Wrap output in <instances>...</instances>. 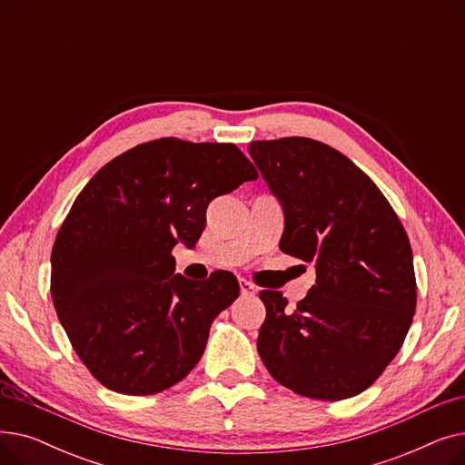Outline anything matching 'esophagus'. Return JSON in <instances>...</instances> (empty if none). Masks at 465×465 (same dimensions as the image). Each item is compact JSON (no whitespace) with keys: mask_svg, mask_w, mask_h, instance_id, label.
<instances>
[{"mask_svg":"<svg viewBox=\"0 0 465 465\" xmlns=\"http://www.w3.org/2000/svg\"><path fill=\"white\" fill-rule=\"evenodd\" d=\"M239 286H241V294H242V296H252V294H256L254 284H252L251 281H247V279H239Z\"/></svg>","mask_w":465,"mask_h":465,"instance_id":"34e87169","label":"esophagus"}]
</instances>
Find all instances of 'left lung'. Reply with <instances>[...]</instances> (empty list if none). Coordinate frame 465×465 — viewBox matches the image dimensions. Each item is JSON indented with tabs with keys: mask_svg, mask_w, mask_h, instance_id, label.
I'll return each mask as SVG.
<instances>
[{
	"mask_svg": "<svg viewBox=\"0 0 465 465\" xmlns=\"http://www.w3.org/2000/svg\"><path fill=\"white\" fill-rule=\"evenodd\" d=\"M249 153L284 211L281 251L316 272L296 309L260 292V358L300 396H358L400 352L417 309L405 228L377 184L321 141H252Z\"/></svg>",
	"mask_w": 465,
	"mask_h": 465,
	"instance_id": "8db88e82",
	"label": "left lung"
}]
</instances>
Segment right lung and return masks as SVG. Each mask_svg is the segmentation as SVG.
Here are the masks:
<instances>
[{"mask_svg": "<svg viewBox=\"0 0 465 465\" xmlns=\"http://www.w3.org/2000/svg\"><path fill=\"white\" fill-rule=\"evenodd\" d=\"M254 165L232 143L162 137L105 163L71 205L53 247L51 294L88 371L126 396H151L200 361L216 314L239 296L230 272L175 275L179 241L198 242L207 205Z\"/></svg>", "mask_w": 465, "mask_h": 465, "instance_id": "right-lung-1", "label": "right lung"}]
</instances>
